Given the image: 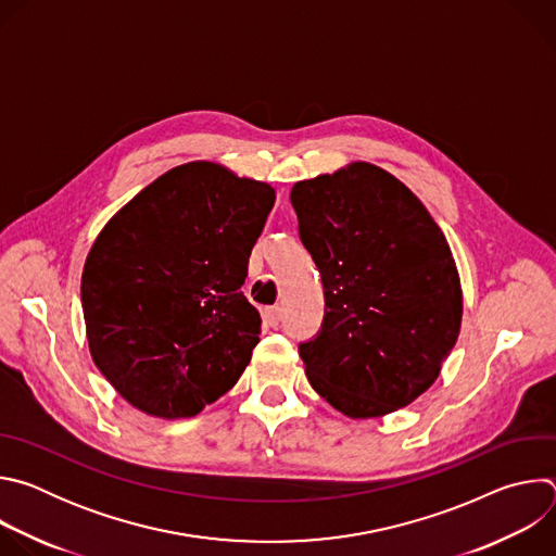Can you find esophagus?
Segmentation results:
<instances>
[{"label": "esophagus", "mask_w": 556, "mask_h": 556, "mask_svg": "<svg viewBox=\"0 0 556 556\" xmlns=\"http://www.w3.org/2000/svg\"><path fill=\"white\" fill-rule=\"evenodd\" d=\"M262 314H264V324H266L268 328H277V326H279L281 314H279V307H277V305H270V307H266Z\"/></svg>", "instance_id": "obj_1"}]
</instances>
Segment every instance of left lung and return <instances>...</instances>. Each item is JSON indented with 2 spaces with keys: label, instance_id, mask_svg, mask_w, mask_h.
<instances>
[{
  "label": "left lung",
  "instance_id": "obj_1",
  "mask_svg": "<svg viewBox=\"0 0 556 556\" xmlns=\"http://www.w3.org/2000/svg\"><path fill=\"white\" fill-rule=\"evenodd\" d=\"M290 202L326 296L321 330L299 343L309 384L350 418L407 407L459 334L462 288L444 232L369 163L296 182Z\"/></svg>",
  "mask_w": 556,
  "mask_h": 556
}]
</instances>
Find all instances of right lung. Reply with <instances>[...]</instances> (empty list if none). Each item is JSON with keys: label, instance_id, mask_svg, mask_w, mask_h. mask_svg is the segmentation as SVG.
I'll use <instances>...</instances> for the list:
<instances>
[{"label": "right lung", "instance_id": "right-lung-1", "mask_svg": "<svg viewBox=\"0 0 556 556\" xmlns=\"http://www.w3.org/2000/svg\"><path fill=\"white\" fill-rule=\"evenodd\" d=\"M273 204L266 182L187 163L99 232L81 277L88 343L129 405L191 418L242 376L262 316L240 288Z\"/></svg>", "mask_w": 556, "mask_h": 556}]
</instances>
